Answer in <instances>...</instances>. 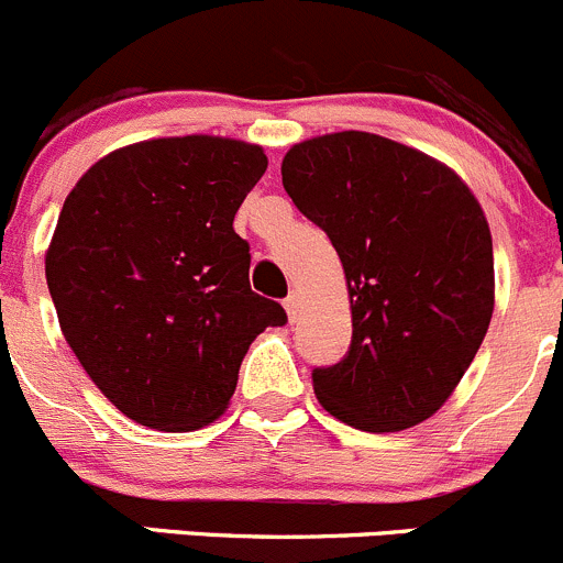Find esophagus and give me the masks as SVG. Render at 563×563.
<instances>
[{
	"mask_svg": "<svg viewBox=\"0 0 563 563\" xmlns=\"http://www.w3.org/2000/svg\"><path fill=\"white\" fill-rule=\"evenodd\" d=\"M284 309H287V317H289V322H295V320H298V309H300L298 292H289L287 298H284Z\"/></svg>",
	"mask_w": 563,
	"mask_h": 563,
	"instance_id": "esophagus-1",
	"label": "esophagus"
}]
</instances>
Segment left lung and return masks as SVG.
<instances>
[{"label":"left lung","mask_w":563,"mask_h":563,"mask_svg":"<svg viewBox=\"0 0 563 563\" xmlns=\"http://www.w3.org/2000/svg\"><path fill=\"white\" fill-rule=\"evenodd\" d=\"M284 191L336 249L353 339L311 372L322 408L366 432L421 424L452 397L489 328L493 238L457 172L366 131L292 144Z\"/></svg>","instance_id":"8db88e82"}]
</instances>
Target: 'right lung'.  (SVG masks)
<instances>
[{"label": "right lung", "mask_w": 563, "mask_h": 563, "mask_svg": "<svg viewBox=\"0 0 563 563\" xmlns=\"http://www.w3.org/2000/svg\"><path fill=\"white\" fill-rule=\"evenodd\" d=\"M268 169L263 147L172 136L114 150L68 194L46 254L59 328L120 413L199 430L224 413L249 344L284 325L249 287L238 208Z\"/></svg>", "instance_id": "obj_1"}]
</instances>
